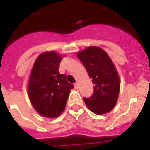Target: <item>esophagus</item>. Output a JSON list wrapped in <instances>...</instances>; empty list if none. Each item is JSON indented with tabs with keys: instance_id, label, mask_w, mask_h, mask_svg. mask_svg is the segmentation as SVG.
<instances>
[{
	"instance_id": "obj_1",
	"label": "esophagus",
	"mask_w": 150,
	"mask_h": 150,
	"mask_svg": "<svg viewBox=\"0 0 150 150\" xmlns=\"http://www.w3.org/2000/svg\"><path fill=\"white\" fill-rule=\"evenodd\" d=\"M75 88H76V89H78L79 88V83H78V82H76V83H75Z\"/></svg>"
}]
</instances>
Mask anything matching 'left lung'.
<instances>
[{
    "label": "left lung",
    "mask_w": 150,
    "mask_h": 150,
    "mask_svg": "<svg viewBox=\"0 0 150 150\" xmlns=\"http://www.w3.org/2000/svg\"><path fill=\"white\" fill-rule=\"evenodd\" d=\"M94 83L91 96L83 98L88 108L94 113L104 114L116 105L120 91L117 71L107 53L99 47L91 46L78 54Z\"/></svg>",
    "instance_id": "1"
}]
</instances>
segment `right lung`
Listing matches in <instances>:
<instances>
[{"mask_svg": "<svg viewBox=\"0 0 150 150\" xmlns=\"http://www.w3.org/2000/svg\"><path fill=\"white\" fill-rule=\"evenodd\" d=\"M62 58L54 51L38 56L31 71L28 93L35 110L46 117H57L64 111L74 85L59 72Z\"/></svg>", "mask_w": 150, "mask_h": 150, "instance_id": "right-lung-1", "label": "right lung"}]
</instances>
